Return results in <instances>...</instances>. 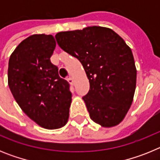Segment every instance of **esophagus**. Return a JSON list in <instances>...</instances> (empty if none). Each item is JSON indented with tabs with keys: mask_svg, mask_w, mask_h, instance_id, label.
<instances>
[{
	"mask_svg": "<svg viewBox=\"0 0 160 160\" xmlns=\"http://www.w3.org/2000/svg\"><path fill=\"white\" fill-rule=\"evenodd\" d=\"M67 81L69 82V83H70V84H71V85H73V78H72V77H68L67 78Z\"/></svg>",
	"mask_w": 160,
	"mask_h": 160,
	"instance_id": "1",
	"label": "esophagus"
}]
</instances>
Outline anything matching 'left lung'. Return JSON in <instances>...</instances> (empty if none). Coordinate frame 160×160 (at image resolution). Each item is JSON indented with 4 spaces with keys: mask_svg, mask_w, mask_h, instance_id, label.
Instances as JSON below:
<instances>
[{
    "mask_svg": "<svg viewBox=\"0 0 160 160\" xmlns=\"http://www.w3.org/2000/svg\"><path fill=\"white\" fill-rule=\"evenodd\" d=\"M55 38L84 67L90 90L82 99L90 118L103 128L119 124L131 107L136 87L131 48L114 31L101 26L60 32Z\"/></svg>",
    "mask_w": 160,
    "mask_h": 160,
    "instance_id": "1",
    "label": "left lung"
}]
</instances>
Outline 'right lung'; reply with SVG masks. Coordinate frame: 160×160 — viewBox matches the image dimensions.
Here are the masks:
<instances>
[{"instance_id": "1", "label": "right lung", "mask_w": 160, "mask_h": 160, "mask_svg": "<svg viewBox=\"0 0 160 160\" xmlns=\"http://www.w3.org/2000/svg\"><path fill=\"white\" fill-rule=\"evenodd\" d=\"M55 46L52 35H31L14 49L8 68V87L19 107L49 130L66 125L72 97L69 82L50 62Z\"/></svg>"}]
</instances>
